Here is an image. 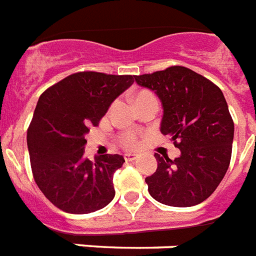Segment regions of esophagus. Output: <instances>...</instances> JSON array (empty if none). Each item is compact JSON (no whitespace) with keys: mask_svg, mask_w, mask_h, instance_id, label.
Wrapping results in <instances>:
<instances>
[{"mask_svg":"<svg viewBox=\"0 0 256 256\" xmlns=\"http://www.w3.org/2000/svg\"><path fill=\"white\" fill-rule=\"evenodd\" d=\"M124 158H126V161L132 162V161H134V160H137V158H138V154H136V153H126V154H124Z\"/></svg>","mask_w":256,"mask_h":256,"instance_id":"esophagus-1","label":"esophagus"}]
</instances>
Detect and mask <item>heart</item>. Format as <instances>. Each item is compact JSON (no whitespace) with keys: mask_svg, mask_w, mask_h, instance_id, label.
<instances>
[{"mask_svg":"<svg viewBox=\"0 0 256 256\" xmlns=\"http://www.w3.org/2000/svg\"><path fill=\"white\" fill-rule=\"evenodd\" d=\"M146 94H150V92H141L137 94V96H141V95H146ZM134 141H136L134 140V136H132V134H128V136L124 137V144H126V145H128V146H132V145H134Z\"/></svg>","mask_w":256,"mask_h":256,"instance_id":"1","label":"heart"}]
</instances>
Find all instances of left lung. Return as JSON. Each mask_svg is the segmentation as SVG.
<instances>
[{
    "label": "left lung",
    "mask_w": 256,
    "mask_h": 256,
    "mask_svg": "<svg viewBox=\"0 0 256 256\" xmlns=\"http://www.w3.org/2000/svg\"><path fill=\"white\" fill-rule=\"evenodd\" d=\"M137 85L157 94L164 115L161 132L174 141L180 156L157 160L145 182L153 199L170 206H192L212 195L232 158L234 123L222 92L184 66H170L134 77Z\"/></svg>",
    "instance_id": "1"
}]
</instances>
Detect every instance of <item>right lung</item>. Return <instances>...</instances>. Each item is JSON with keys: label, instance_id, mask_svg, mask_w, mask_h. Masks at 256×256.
Here are the masks:
<instances>
[{"label": "right lung", "instance_id": "1", "mask_svg": "<svg viewBox=\"0 0 256 256\" xmlns=\"http://www.w3.org/2000/svg\"><path fill=\"white\" fill-rule=\"evenodd\" d=\"M133 84V76L80 72L50 86L38 100L27 130L34 179L61 210L85 214L104 208L115 196L114 172L123 156L85 157L86 133Z\"/></svg>", "mask_w": 256, "mask_h": 256}]
</instances>
